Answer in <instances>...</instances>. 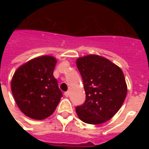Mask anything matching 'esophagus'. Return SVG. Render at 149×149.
I'll list each match as a JSON object with an SVG mask.
<instances>
[{
	"mask_svg": "<svg viewBox=\"0 0 149 149\" xmlns=\"http://www.w3.org/2000/svg\"><path fill=\"white\" fill-rule=\"evenodd\" d=\"M65 96L66 97H68L69 96V92H65Z\"/></svg>",
	"mask_w": 149,
	"mask_h": 149,
	"instance_id": "esophagus-1",
	"label": "esophagus"
}]
</instances>
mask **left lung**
<instances>
[{"instance_id": "left-lung-1", "label": "left lung", "mask_w": 149, "mask_h": 149, "mask_svg": "<svg viewBox=\"0 0 149 149\" xmlns=\"http://www.w3.org/2000/svg\"><path fill=\"white\" fill-rule=\"evenodd\" d=\"M86 100L76 108L84 123L100 125L112 118L120 109L128 92L121 68L98 55H88L77 60Z\"/></svg>"}]
</instances>
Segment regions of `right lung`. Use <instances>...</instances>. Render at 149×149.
I'll list each match as a JSON object with an SVG mask.
<instances>
[{"label": "right lung", "mask_w": 149, "mask_h": 149, "mask_svg": "<svg viewBox=\"0 0 149 149\" xmlns=\"http://www.w3.org/2000/svg\"><path fill=\"white\" fill-rule=\"evenodd\" d=\"M56 59L41 56L29 61L16 70L11 90L18 108L34 120L52 115L62 97L57 80L53 76Z\"/></svg>", "instance_id": "obj_1"}]
</instances>
